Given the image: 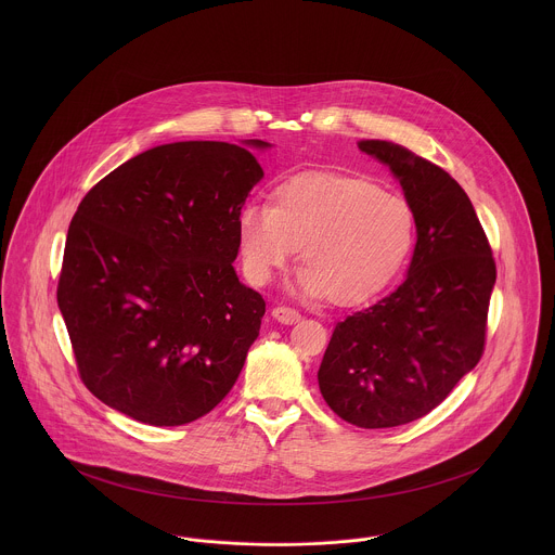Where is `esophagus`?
<instances>
[{
	"instance_id": "34e87169",
	"label": "esophagus",
	"mask_w": 555,
	"mask_h": 555,
	"mask_svg": "<svg viewBox=\"0 0 555 555\" xmlns=\"http://www.w3.org/2000/svg\"><path fill=\"white\" fill-rule=\"evenodd\" d=\"M271 317L275 318L278 322H282V324H295V322H299V320H301V314H299L297 310H293V308H284V306L273 308Z\"/></svg>"
}]
</instances>
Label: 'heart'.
I'll return each mask as SVG.
<instances>
[{"instance_id": "heart-1", "label": "heart", "mask_w": 555, "mask_h": 555, "mask_svg": "<svg viewBox=\"0 0 555 555\" xmlns=\"http://www.w3.org/2000/svg\"><path fill=\"white\" fill-rule=\"evenodd\" d=\"M414 238L410 207L374 183L341 172H301L271 192V207L237 216L238 256L247 280L267 286L297 251L295 288L352 306L383 291Z\"/></svg>"}]
</instances>
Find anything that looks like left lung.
<instances>
[{
    "label": "left lung",
    "mask_w": 555,
    "mask_h": 555,
    "mask_svg": "<svg viewBox=\"0 0 555 555\" xmlns=\"http://www.w3.org/2000/svg\"><path fill=\"white\" fill-rule=\"evenodd\" d=\"M359 150L393 172L414 216L405 280L335 324L318 370L328 408L363 429L412 423L476 367L495 262L464 188L440 166L389 141Z\"/></svg>",
    "instance_id": "left-lung-1"
}]
</instances>
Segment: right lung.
I'll use <instances>...</instances> for the list:
<instances>
[{
	"mask_svg": "<svg viewBox=\"0 0 555 555\" xmlns=\"http://www.w3.org/2000/svg\"><path fill=\"white\" fill-rule=\"evenodd\" d=\"M251 150L181 141L98 181L70 222L57 306L85 387L156 427L192 423L237 383L264 299L241 284L237 216L264 177Z\"/></svg>",
	"mask_w": 555,
	"mask_h": 555,
	"instance_id": "right-lung-1",
	"label": "right lung"
}]
</instances>
